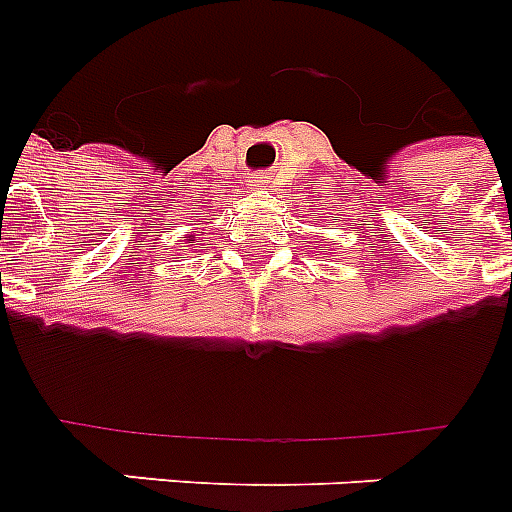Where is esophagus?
Here are the masks:
<instances>
[{
    "label": "esophagus",
    "mask_w": 512,
    "mask_h": 512,
    "mask_svg": "<svg viewBox=\"0 0 512 512\" xmlns=\"http://www.w3.org/2000/svg\"><path fill=\"white\" fill-rule=\"evenodd\" d=\"M251 182L256 184V187H264V184H269V176H266L264 171H256V174L251 176Z\"/></svg>",
    "instance_id": "1"
}]
</instances>
